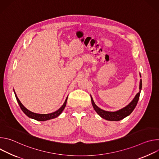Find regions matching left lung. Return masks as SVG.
I'll return each instance as SVG.
<instances>
[{"label":"left lung","mask_w":159,"mask_h":159,"mask_svg":"<svg viewBox=\"0 0 159 159\" xmlns=\"http://www.w3.org/2000/svg\"><path fill=\"white\" fill-rule=\"evenodd\" d=\"M140 76L141 77L140 74ZM142 87V79H140V85H139V89H140L139 92L137 94H136V96H134L133 99L126 106H125L123 108L119 109L116 111H107L101 109L95 104L92 96H90L93 106L94 110L96 111V112L101 118H102L106 120H108V121H120V120H123V118H126V116H129L133 112L134 109L135 108L136 106H137V104L138 103Z\"/></svg>","instance_id":"8db88e82"}]
</instances>
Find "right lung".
Masks as SVG:
<instances>
[{
	"mask_svg": "<svg viewBox=\"0 0 159 159\" xmlns=\"http://www.w3.org/2000/svg\"><path fill=\"white\" fill-rule=\"evenodd\" d=\"M14 92L15 96H16V98L17 99V101L20 109H22V111H23L25 114L27 116H28L29 118L34 119V120H37V121H47V120H52V119H53V118H55L58 117L62 112L63 109H65V107L66 106V104L67 99H68V96H67L65 102H64V103H63V104L56 111H55L53 112H52V113H49V114H38V113H35V112H31L30 110H28L27 108H26L23 105H22V104L20 102L19 99H18V98H17V95H16V94L14 91Z\"/></svg>",
	"mask_w": 159,
	"mask_h": 159,
	"instance_id": "right-lung-1",
	"label": "right lung"
}]
</instances>
